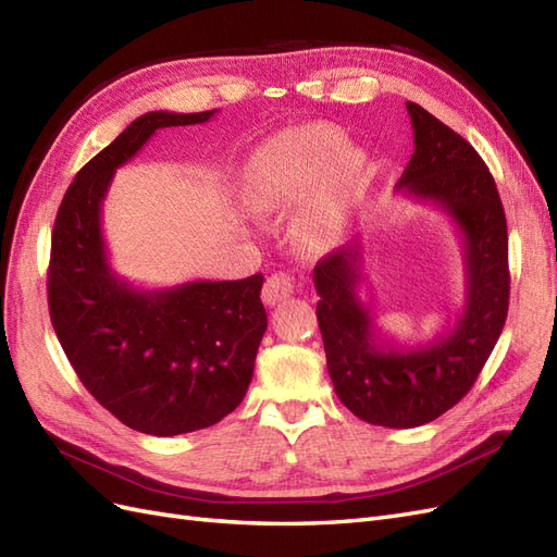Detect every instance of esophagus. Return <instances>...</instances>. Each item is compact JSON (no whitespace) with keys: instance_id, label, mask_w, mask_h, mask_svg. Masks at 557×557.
Returning <instances> with one entry per match:
<instances>
[{"instance_id":"34e87169","label":"esophagus","mask_w":557,"mask_h":557,"mask_svg":"<svg viewBox=\"0 0 557 557\" xmlns=\"http://www.w3.org/2000/svg\"><path fill=\"white\" fill-rule=\"evenodd\" d=\"M297 288V283L290 274H272L267 281H264V288H262V299L267 307H276L281 305V301L288 299Z\"/></svg>"}]
</instances>
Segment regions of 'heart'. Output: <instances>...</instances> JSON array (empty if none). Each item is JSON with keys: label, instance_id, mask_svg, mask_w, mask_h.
I'll return each instance as SVG.
<instances>
[{"label": "heart", "instance_id": "heart-1", "mask_svg": "<svg viewBox=\"0 0 557 557\" xmlns=\"http://www.w3.org/2000/svg\"><path fill=\"white\" fill-rule=\"evenodd\" d=\"M367 162L330 125H299L260 146L246 178V201L256 213L290 209L319 188L297 218V239L327 250L342 239L364 188Z\"/></svg>", "mask_w": 557, "mask_h": 557}]
</instances>
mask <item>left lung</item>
I'll return each mask as SVG.
<instances>
[{"mask_svg":"<svg viewBox=\"0 0 557 557\" xmlns=\"http://www.w3.org/2000/svg\"><path fill=\"white\" fill-rule=\"evenodd\" d=\"M413 156L397 190L442 209L460 232L465 305L430 344L395 342L360 297L362 244L332 250L313 269L315 315L327 372L348 411L383 428H418L455 407L474 385L509 311L507 218L493 174L458 132L407 102Z\"/></svg>","mask_w":557,"mask_h":557,"instance_id":"obj_1","label":"left lung"}]
</instances>
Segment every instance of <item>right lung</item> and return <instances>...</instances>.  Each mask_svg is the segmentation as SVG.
Masks as SVG:
<instances>
[{
    "mask_svg": "<svg viewBox=\"0 0 557 557\" xmlns=\"http://www.w3.org/2000/svg\"><path fill=\"white\" fill-rule=\"evenodd\" d=\"M215 111L137 117L76 174L50 242L48 309L66 358L104 409L153 436L205 430L239 407L267 330L262 274L134 288L109 262L102 205L117 166L158 129Z\"/></svg>",
    "mask_w": 557,
    "mask_h": 557,
    "instance_id": "1",
    "label": "right lung"
}]
</instances>
